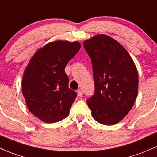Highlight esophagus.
I'll use <instances>...</instances> for the list:
<instances>
[{"instance_id":"esophagus-1","label":"esophagus","mask_w":157,"mask_h":157,"mask_svg":"<svg viewBox=\"0 0 157 157\" xmlns=\"http://www.w3.org/2000/svg\"><path fill=\"white\" fill-rule=\"evenodd\" d=\"M77 94H78V97H82V95H83V92H82V89H78V90H77Z\"/></svg>"}]
</instances>
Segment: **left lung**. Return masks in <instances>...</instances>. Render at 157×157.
<instances>
[{"instance_id": "obj_1", "label": "left lung", "mask_w": 157, "mask_h": 157, "mask_svg": "<svg viewBox=\"0 0 157 157\" xmlns=\"http://www.w3.org/2000/svg\"><path fill=\"white\" fill-rule=\"evenodd\" d=\"M83 44L91 59L95 88L87 103L97 122L115 125L135 103L138 89L136 67L123 46L107 35H95Z\"/></svg>"}]
</instances>
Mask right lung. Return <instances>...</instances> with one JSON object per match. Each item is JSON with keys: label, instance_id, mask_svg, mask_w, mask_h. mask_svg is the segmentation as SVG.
Masks as SVG:
<instances>
[{"label": "right lung", "instance_id": "add662e5", "mask_svg": "<svg viewBox=\"0 0 157 157\" xmlns=\"http://www.w3.org/2000/svg\"><path fill=\"white\" fill-rule=\"evenodd\" d=\"M78 41H56L38 50L22 82V94L32 113L48 123L65 119L77 93L69 88L65 67L80 50Z\"/></svg>", "mask_w": 157, "mask_h": 157}]
</instances>
